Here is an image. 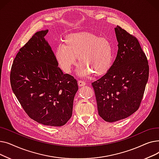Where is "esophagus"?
I'll list each match as a JSON object with an SVG mask.
<instances>
[{"label": "esophagus", "instance_id": "esophagus-1", "mask_svg": "<svg viewBox=\"0 0 159 159\" xmlns=\"http://www.w3.org/2000/svg\"><path fill=\"white\" fill-rule=\"evenodd\" d=\"M78 84L79 86H83L86 84V82L83 80H79L78 81Z\"/></svg>", "mask_w": 159, "mask_h": 159}]
</instances>
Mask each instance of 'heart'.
<instances>
[{
  "label": "heart",
  "mask_w": 159,
  "mask_h": 159,
  "mask_svg": "<svg viewBox=\"0 0 159 159\" xmlns=\"http://www.w3.org/2000/svg\"><path fill=\"white\" fill-rule=\"evenodd\" d=\"M55 58L61 70L71 72L79 57L80 64L77 73L80 77L95 76L105 74L113 63V51L110 42L91 33H74L66 37L64 44L55 49Z\"/></svg>",
  "instance_id": "b5f03b06"
}]
</instances>
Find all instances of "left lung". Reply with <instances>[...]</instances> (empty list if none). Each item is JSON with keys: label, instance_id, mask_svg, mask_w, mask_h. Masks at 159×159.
<instances>
[{"label": "left lung", "instance_id": "left-lung-1", "mask_svg": "<svg viewBox=\"0 0 159 159\" xmlns=\"http://www.w3.org/2000/svg\"><path fill=\"white\" fill-rule=\"evenodd\" d=\"M118 52L110 69L91 83L98 115L106 122L128 117L140 106L149 77L147 57L136 37L117 26Z\"/></svg>", "mask_w": 159, "mask_h": 159}]
</instances>
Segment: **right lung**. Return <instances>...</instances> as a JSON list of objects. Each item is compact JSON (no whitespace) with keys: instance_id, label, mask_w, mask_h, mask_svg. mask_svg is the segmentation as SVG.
I'll return each instance as SVG.
<instances>
[{"instance_id":"obj_1","label":"right lung","mask_w":159,"mask_h":159,"mask_svg":"<svg viewBox=\"0 0 159 159\" xmlns=\"http://www.w3.org/2000/svg\"><path fill=\"white\" fill-rule=\"evenodd\" d=\"M35 33L19 49L13 62L10 83L30 117L46 126H62L72 115L77 81L64 74L44 37Z\"/></svg>"}]
</instances>
